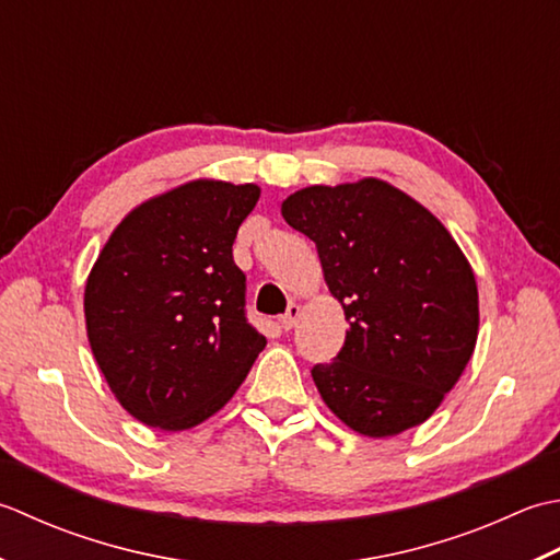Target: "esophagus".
Masks as SVG:
<instances>
[{
  "mask_svg": "<svg viewBox=\"0 0 560 560\" xmlns=\"http://www.w3.org/2000/svg\"><path fill=\"white\" fill-rule=\"evenodd\" d=\"M300 306H296V304H290L288 306V312H284L282 316H280V326L284 328V330H290L294 324H296V318H300Z\"/></svg>",
  "mask_w": 560,
  "mask_h": 560,
  "instance_id": "1",
  "label": "esophagus"
}]
</instances>
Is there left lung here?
Here are the masks:
<instances>
[{
	"label": "left lung",
	"instance_id": "left-lung-1",
	"mask_svg": "<svg viewBox=\"0 0 560 560\" xmlns=\"http://www.w3.org/2000/svg\"><path fill=\"white\" fill-rule=\"evenodd\" d=\"M310 236L350 330L312 376L326 406L368 438H392L432 416L459 380L478 336L476 278L438 217L376 178L312 186L282 202Z\"/></svg>",
	"mask_w": 560,
	"mask_h": 560
}]
</instances>
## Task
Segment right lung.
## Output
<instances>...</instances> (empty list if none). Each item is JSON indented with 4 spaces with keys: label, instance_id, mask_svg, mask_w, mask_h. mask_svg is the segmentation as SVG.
Wrapping results in <instances>:
<instances>
[{
    "label": "right lung",
    "instance_id": "1",
    "mask_svg": "<svg viewBox=\"0 0 560 560\" xmlns=\"http://www.w3.org/2000/svg\"><path fill=\"white\" fill-rule=\"evenodd\" d=\"M254 184L192 180L140 205L91 268L86 334L110 392L150 428L186 430L217 413L266 348L246 318L234 264Z\"/></svg>",
    "mask_w": 560,
    "mask_h": 560
}]
</instances>
